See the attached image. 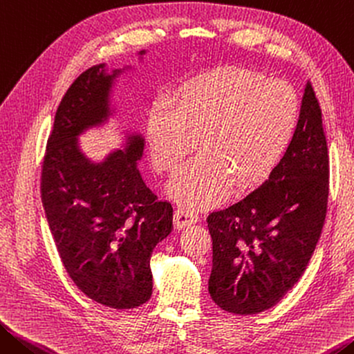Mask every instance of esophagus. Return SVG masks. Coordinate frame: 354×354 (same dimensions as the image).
<instances>
[{
	"label": "esophagus",
	"mask_w": 354,
	"mask_h": 354,
	"mask_svg": "<svg viewBox=\"0 0 354 354\" xmlns=\"http://www.w3.org/2000/svg\"><path fill=\"white\" fill-rule=\"evenodd\" d=\"M199 221V215H196L194 212L185 210V208H177L174 212V224H176L177 229L188 227V225H193Z\"/></svg>",
	"instance_id": "esophagus-1"
}]
</instances>
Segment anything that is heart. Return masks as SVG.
I'll use <instances>...</instances> for the list:
<instances>
[{"label": "heart", "mask_w": 354, "mask_h": 354, "mask_svg": "<svg viewBox=\"0 0 354 354\" xmlns=\"http://www.w3.org/2000/svg\"><path fill=\"white\" fill-rule=\"evenodd\" d=\"M299 102L282 81L240 67H219L189 78L167 103L150 109L146 142L153 169L174 177L196 144L201 155L172 187L182 205L215 204L229 183L239 191L265 177L297 130Z\"/></svg>", "instance_id": "1"}]
</instances>
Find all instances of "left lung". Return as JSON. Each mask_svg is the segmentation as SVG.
<instances>
[{
  "label": "left lung",
  "instance_id": "left-lung-1",
  "mask_svg": "<svg viewBox=\"0 0 354 354\" xmlns=\"http://www.w3.org/2000/svg\"><path fill=\"white\" fill-rule=\"evenodd\" d=\"M322 109L306 84L297 130L266 180L207 216L213 240L208 292L225 312L273 308L303 276L320 239L329 193Z\"/></svg>",
  "mask_w": 354,
  "mask_h": 354
}]
</instances>
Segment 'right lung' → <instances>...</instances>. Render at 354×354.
<instances>
[{
    "label": "right lung",
    "instance_id": "obj_1",
    "mask_svg": "<svg viewBox=\"0 0 354 354\" xmlns=\"http://www.w3.org/2000/svg\"><path fill=\"white\" fill-rule=\"evenodd\" d=\"M124 71L98 64L73 81L55 115L40 185L46 221L68 276L86 297L113 309L149 301L150 256L172 230L171 204L156 199L138 169L144 153L139 133L124 131L120 149L100 161L80 147L81 135L115 114L111 95Z\"/></svg>",
    "mask_w": 354,
    "mask_h": 354
}]
</instances>
